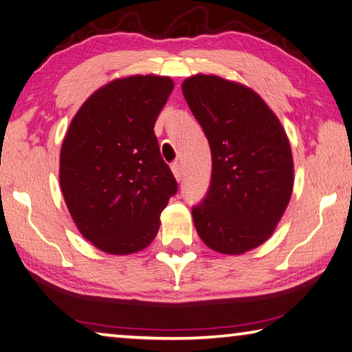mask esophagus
<instances>
[{
	"mask_svg": "<svg viewBox=\"0 0 352 352\" xmlns=\"http://www.w3.org/2000/svg\"><path fill=\"white\" fill-rule=\"evenodd\" d=\"M172 174H174V177L177 178V182H180L183 178V166L182 164H172Z\"/></svg>",
	"mask_w": 352,
	"mask_h": 352,
	"instance_id": "34e87169",
	"label": "esophagus"
}]
</instances>
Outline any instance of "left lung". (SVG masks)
<instances>
[{"label":"left lung","mask_w":352,"mask_h":352,"mask_svg":"<svg viewBox=\"0 0 352 352\" xmlns=\"http://www.w3.org/2000/svg\"><path fill=\"white\" fill-rule=\"evenodd\" d=\"M183 96L208 139L211 183L192 208L202 241L241 255L271 238L289 204L294 166L288 136L254 89L217 75H194Z\"/></svg>","instance_id":"1"}]
</instances>
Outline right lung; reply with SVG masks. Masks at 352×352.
Instances as JSON below:
<instances>
[{
    "mask_svg": "<svg viewBox=\"0 0 352 352\" xmlns=\"http://www.w3.org/2000/svg\"><path fill=\"white\" fill-rule=\"evenodd\" d=\"M169 76L131 75L97 89L78 109L59 155V183L82 236L128 255L146 249L177 182L153 126L169 98Z\"/></svg>",
    "mask_w": 352,
    "mask_h": 352,
    "instance_id": "right-lung-1",
    "label": "right lung"
}]
</instances>
